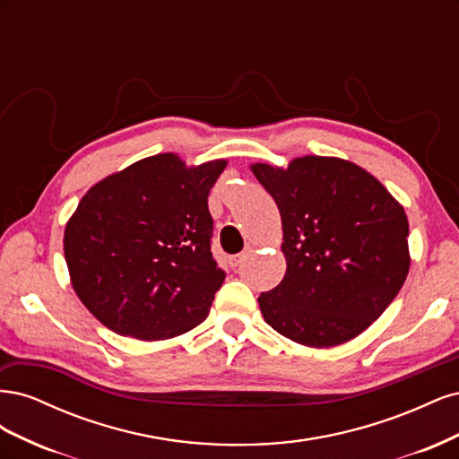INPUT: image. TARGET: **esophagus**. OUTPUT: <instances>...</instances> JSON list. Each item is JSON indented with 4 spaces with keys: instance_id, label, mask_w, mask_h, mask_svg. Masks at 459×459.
<instances>
[{
    "instance_id": "1",
    "label": "esophagus",
    "mask_w": 459,
    "mask_h": 459,
    "mask_svg": "<svg viewBox=\"0 0 459 459\" xmlns=\"http://www.w3.org/2000/svg\"><path fill=\"white\" fill-rule=\"evenodd\" d=\"M251 253H253V248H251V247H247L243 253H239V255H233V256L230 258V264H231V266H233V268H239V266H241V264H243V262L247 260V256H248V255H251Z\"/></svg>"
}]
</instances>
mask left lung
Here are the masks:
<instances>
[{
    "label": "left lung",
    "mask_w": 459,
    "mask_h": 459,
    "mask_svg": "<svg viewBox=\"0 0 459 459\" xmlns=\"http://www.w3.org/2000/svg\"><path fill=\"white\" fill-rule=\"evenodd\" d=\"M251 170L280 208L287 260L281 283L258 297L266 324L314 349L354 339L406 281L404 208L377 178L335 157Z\"/></svg>",
    "instance_id": "obj_1"
}]
</instances>
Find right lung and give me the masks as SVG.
Listing matches in <instances>:
<instances>
[{"label": "right lung", "instance_id": "add662e5", "mask_svg": "<svg viewBox=\"0 0 459 459\" xmlns=\"http://www.w3.org/2000/svg\"><path fill=\"white\" fill-rule=\"evenodd\" d=\"M226 160L187 169L174 152L95 184L65 228V258L84 307L110 331L178 337L211 312L226 280L211 253L208 193Z\"/></svg>", "mask_w": 459, "mask_h": 459}]
</instances>
